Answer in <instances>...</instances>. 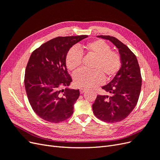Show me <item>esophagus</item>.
Here are the masks:
<instances>
[{
	"instance_id": "esophagus-1",
	"label": "esophagus",
	"mask_w": 160,
	"mask_h": 160,
	"mask_svg": "<svg viewBox=\"0 0 160 160\" xmlns=\"http://www.w3.org/2000/svg\"><path fill=\"white\" fill-rule=\"evenodd\" d=\"M85 91H86V89H83V88H81V89H79V91H80V93H81V94L83 93Z\"/></svg>"
}]
</instances>
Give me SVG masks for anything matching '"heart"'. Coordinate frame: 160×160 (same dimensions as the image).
<instances>
[{"instance_id":"1","label":"heart","mask_w":160,"mask_h":160,"mask_svg":"<svg viewBox=\"0 0 160 160\" xmlns=\"http://www.w3.org/2000/svg\"><path fill=\"white\" fill-rule=\"evenodd\" d=\"M84 53L88 56L95 57L93 65V71L81 69L76 72L74 83L82 88H90L102 84L104 77L111 79L118 74L122 67V57L119 53L111 50V47L103 40L89 41L79 47V49L72 47L66 56V66L69 71H75L82 63Z\"/></svg>"}]
</instances>
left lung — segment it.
Returning a JSON list of instances; mask_svg holds the SVG:
<instances>
[{"label":"left lung","mask_w":160,"mask_h":160,"mask_svg":"<svg viewBox=\"0 0 160 160\" xmlns=\"http://www.w3.org/2000/svg\"><path fill=\"white\" fill-rule=\"evenodd\" d=\"M98 37L109 40L117 47L122 57V67L113 80L102 89L108 95L97 96L93 113L105 122L115 123L126 118L137 105L141 91L142 75L134 53L118 38L109 35Z\"/></svg>","instance_id":"left-lung-1"}]
</instances>
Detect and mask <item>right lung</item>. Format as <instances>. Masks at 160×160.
<instances>
[{
    "label": "right lung",
    "mask_w": 160,
    "mask_h": 160,
    "mask_svg": "<svg viewBox=\"0 0 160 160\" xmlns=\"http://www.w3.org/2000/svg\"><path fill=\"white\" fill-rule=\"evenodd\" d=\"M88 37H58L32 52L25 69V86L32 109L41 119L59 123L73 113L80 93L79 89H62L72 81L66 56L72 46Z\"/></svg>",
    "instance_id": "1"
}]
</instances>
